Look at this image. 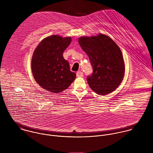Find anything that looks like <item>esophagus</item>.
<instances>
[{
  "instance_id": "1",
  "label": "esophagus",
  "mask_w": 153,
  "mask_h": 153,
  "mask_svg": "<svg viewBox=\"0 0 153 153\" xmlns=\"http://www.w3.org/2000/svg\"><path fill=\"white\" fill-rule=\"evenodd\" d=\"M76 76H77L78 77H82V76H84V74H83V72H81V71H78V72H76Z\"/></svg>"
}]
</instances>
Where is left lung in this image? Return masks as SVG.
Here are the masks:
<instances>
[{"mask_svg":"<svg viewBox=\"0 0 153 153\" xmlns=\"http://www.w3.org/2000/svg\"><path fill=\"white\" fill-rule=\"evenodd\" d=\"M78 42L92 67V74L87 76L89 86L100 95L115 91L121 83L125 72L123 56L118 46L102 34L81 37Z\"/></svg>","mask_w":153,"mask_h":153,"instance_id":"8db88e82","label":"left lung"}]
</instances>
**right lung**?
Wrapping results in <instances>:
<instances>
[{
	"instance_id": "1",
	"label": "right lung",
	"mask_w": 153,
	"mask_h": 153,
	"mask_svg": "<svg viewBox=\"0 0 153 153\" xmlns=\"http://www.w3.org/2000/svg\"><path fill=\"white\" fill-rule=\"evenodd\" d=\"M71 38L58 35L48 36L38 45L32 58V71L37 83L48 91L58 93L70 86L76 74L70 71L63 53Z\"/></svg>"
}]
</instances>
